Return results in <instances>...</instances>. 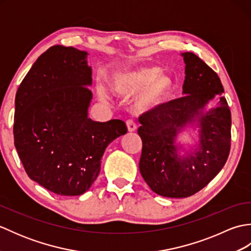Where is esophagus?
Listing matches in <instances>:
<instances>
[{
    "instance_id": "1",
    "label": "esophagus",
    "mask_w": 251,
    "mask_h": 251,
    "mask_svg": "<svg viewBox=\"0 0 251 251\" xmlns=\"http://www.w3.org/2000/svg\"><path fill=\"white\" fill-rule=\"evenodd\" d=\"M126 126H127V129H128V131H135L137 129V126L135 124V122L132 120H127L126 121Z\"/></svg>"
}]
</instances>
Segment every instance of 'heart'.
<instances>
[{
    "label": "heart",
    "mask_w": 251,
    "mask_h": 251,
    "mask_svg": "<svg viewBox=\"0 0 251 251\" xmlns=\"http://www.w3.org/2000/svg\"><path fill=\"white\" fill-rule=\"evenodd\" d=\"M111 92L120 97L132 99L131 109L137 114H148L166 103L176 90V81L169 74L162 73L158 66H136L116 72L111 77ZM105 99L103 92H100Z\"/></svg>",
    "instance_id": "obj_1"
}]
</instances>
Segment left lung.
<instances>
[{
	"mask_svg": "<svg viewBox=\"0 0 251 251\" xmlns=\"http://www.w3.org/2000/svg\"><path fill=\"white\" fill-rule=\"evenodd\" d=\"M184 97L163 104L139 117L142 140L139 169L153 192L164 197L183 199L201 191L225 166L231 149V111L218 74L193 52H183ZM216 94L221 101L203 112ZM197 120L200 145L186 157L177 155L174 141L184 126Z\"/></svg>",
	"mask_w": 251,
	"mask_h": 251,
	"instance_id": "8db88e82",
	"label": "left lung"
}]
</instances>
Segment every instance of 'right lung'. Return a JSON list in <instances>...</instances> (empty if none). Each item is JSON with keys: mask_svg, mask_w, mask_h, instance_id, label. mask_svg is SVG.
Returning <instances> with one entry per match:
<instances>
[{"mask_svg": "<svg viewBox=\"0 0 251 251\" xmlns=\"http://www.w3.org/2000/svg\"><path fill=\"white\" fill-rule=\"evenodd\" d=\"M87 52L51 46L32 66L15 98L14 143L26 175L58 195L85 193L105 148L125 135L121 120L88 117L93 94Z\"/></svg>", "mask_w": 251, "mask_h": 251, "instance_id": "add662e5", "label": "right lung"}]
</instances>
